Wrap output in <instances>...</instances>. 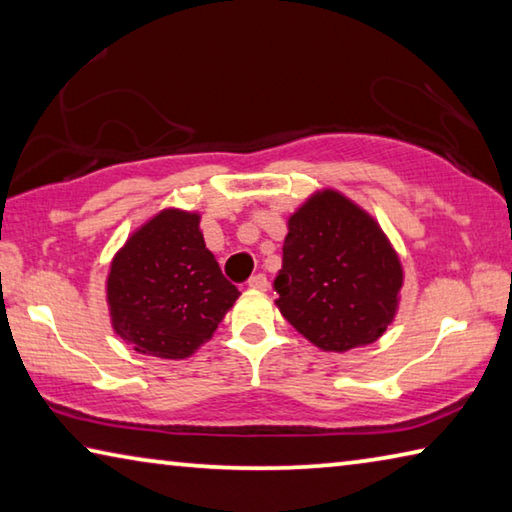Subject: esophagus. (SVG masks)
Wrapping results in <instances>:
<instances>
[{"label":"esophagus","instance_id":"esophagus-1","mask_svg":"<svg viewBox=\"0 0 512 512\" xmlns=\"http://www.w3.org/2000/svg\"><path fill=\"white\" fill-rule=\"evenodd\" d=\"M248 287L255 289V291H266V287H268L266 275H264V273L253 275V277H250V280H248Z\"/></svg>","mask_w":512,"mask_h":512}]
</instances>
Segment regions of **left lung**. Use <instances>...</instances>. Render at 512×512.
<instances>
[{"mask_svg":"<svg viewBox=\"0 0 512 512\" xmlns=\"http://www.w3.org/2000/svg\"><path fill=\"white\" fill-rule=\"evenodd\" d=\"M273 289L282 316L320 350L375 343L391 325L402 264L370 216L339 192L311 196L289 219Z\"/></svg>","mask_w":512,"mask_h":512,"instance_id":"1","label":"left lung"}]
</instances>
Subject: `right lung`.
<instances>
[{"mask_svg": "<svg viewBox=\"0 0 512 512\" xmlns=\"http://www.w3.org/2000/svg\"><path fill=\"white\" fill-rule=\"evenodd\" d=\"M201 216L164 210L142 225L112 259V327L133 350L185 359L214 334L239 289L205 248Z\"/></svg>", "mask_w": 512, "mask_h": 512, "instance_id": "right-lung-1", "label": "right lung"}]
</instances>
